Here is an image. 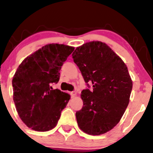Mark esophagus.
<instances>
[{
  "instance_id": "obj_1",
  "label": "esophagus",
  "mask_w": 153,
  "mask_h": 153,
  "mask_svg": "<svg viewBox=\"0 0 153 153\" xmlns=\"http://www.w3.org/2000/svg\"><path fill=\"white\" fill-rule=\"evenodd\" d=\"M71 96H72V98H73V97H75V96H76V92H75V91H73V92H71Z\"/></svg>"
}]
</instances>
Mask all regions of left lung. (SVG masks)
<instances>
[{
    "label": "left lung",
    "instance_id": "left-lung-1",
    "mask_svg": "<svg viewBox=\"0 0 153 153\" xmlns=\"http://www.w3.org/2000/svg\"><path fill=\"white\" fill-rule=\"evenodd\" d=\"M72 56L85 82L93 85L81 92L83 106L75 114L78 127L88 134H104L118 124L129 104L132 80L127 67L99 41L78 47Z\"/></svg>",
    "mask_w": 153,
    "mask_h": 153
}]
</instances>
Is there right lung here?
I'll list each match as a JSON object with an SVG mask.
<instances>
[{"instance_id":"right-lung-1","label":"right lung","mask_w":153,"mask_h":153,"mask_svg":"<svg viewBox=\"0 0 153 153\" xmlns=\"http://www.w3.org/2000/svg\"><path fill=\"white\" fill-rule=\"evenodd\" d=\"M74 50L65 45L49 44L26 57L12 80L14 101L23 122L38 131L51 130L57 125L70 94L54 89L63 62Z\"/></svg>"}]
</instances>
